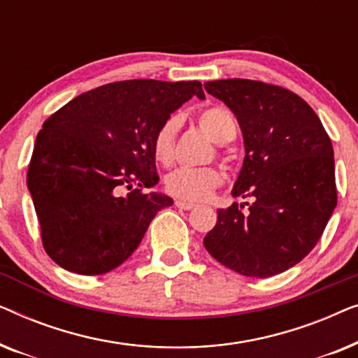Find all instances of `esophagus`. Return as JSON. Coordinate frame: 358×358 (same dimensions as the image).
I'll list each match as a JSON object with an SVG mask.
<instances>
[{"instance_id": "1", "label": "esophagus", "mask_w": 358, "mask_h": 358, "mask_svg": "<svg viewBox=\"0 0 358 358\" xmlns=\"http://www.w3.org/2000/svg\"><path fill=\"white\" fill-rule=\"evenodd\" d=\"M176 207L180 208V210H192L195 205L190 203V202H185V200H176Z\"/></svg>"}]
</instances>
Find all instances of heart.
<instances>
[{
	"label": "heart",
	"instance_id": "heart-1",
	"mask_svg": "<svg viewBox=\"0 0 358 358\" xmlns=\"http://www.w3.org/2000/svg\"><path fill=\"white\" fill-rule=\"evenodd\" d=\"M197 122L205 134L215 143L224 145L236 135V122L227 109L207 107L200 110ZM179 130V117H168L158 127L153 136V156L163 166H169L174 159L176 135ZM223 171L217 166L205 168H178L164 179V189L169 195L185 202H202L207 200L223 184Z\"/></svg>",
	"mask_w": 358,
	"mask_h": 358
}]
</instances>
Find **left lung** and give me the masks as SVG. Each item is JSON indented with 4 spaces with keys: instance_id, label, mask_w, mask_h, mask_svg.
<instances>
[{
    "instance_id": "1",
    "label": "left lung",
    "mask_w": 358,
    "mask_h": 358,
    "mask_svg": "<svg viewBox=\"0 0 358 358\" xmlns=\"http://www.w3.org/2000/svg\"><path fill=\"white\" fill-rule=\"evenodd\" d=\"M208 94L223 101L241 127L243 169L233 197L203 238L220 264L266 278L296 266L322 236L337 203L334 150L320 117L295 92L268 83L217 80Z\"/></svg>"
}]
</instances>
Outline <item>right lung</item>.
Returning <instances> with one entry per match:
<instances>
[{
  "mask_svg": "<svg viewBox=\"0 0 358 358\" xmlns=\"http://www.w3.org/2000/svg\"><path fill=\"white\" fill-rule=\"evenodd\" d=\"M192 96L205 97L200 81H117L83 92L43 122L27 187L53 262L101 275L134 254L156 213L173 205L145 192L159 180L153 136Z\"/></svg>",
  "mask_w": 358,
  "mask_h": 358,
  "instance_id": "right-lung-1",
  "label": "right lung"
}]
</instances>
